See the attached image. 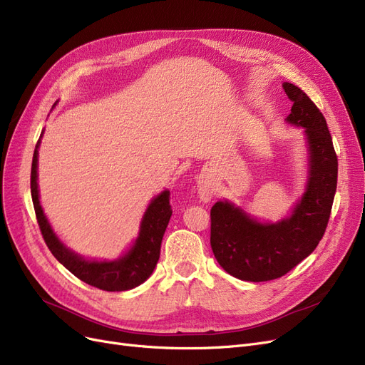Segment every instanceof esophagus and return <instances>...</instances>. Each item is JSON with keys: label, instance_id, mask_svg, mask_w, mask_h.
<instances>
[{"label": "esophagus", "instance_id": "34e87169", "mask_svg": "<svg viewBox=\"0 0 365 365\" xmlns=\"http://www.w3.org/2000/svg\"><path fill=\"white\" fill-rule=\"evenodd\" d=\"M215 195V185L210 180H201L198 185V197L201 201H210Z\"/></svg>", "mask_w": 365, "mask_h": 365}]
</instances>
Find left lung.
<instances>
[{"label":"left lung","mask_w":365,"mask_h":365,"mask_svg":"<svg viewBox=\"0 0 365 365\" xmlns=\"http://www.w3.org/2000/svg\"><path fill=\"white\" fill-rule=\"evenodd\" d=\"M293 102L287 123L304 128L309 168L305 192L289 218L259 222L230 201L210 210V245L225 272L244 281L286 275L312 254L325 235L336 190L339 160L327 120L314 102L290 83L282 84Z\"/></svg>","instance_id":"8db88e82"}]
</instances>
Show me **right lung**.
Instances as JSON below:
<instances>
[{"instance_id":"1","label":"right lung","mask_w":365,"mask_h":365,"mask_svg":"<svg viewBox=\"0 0 365 365\" xmlns=\"http://www.w3.org/2000/svg\"><path fill=\"white\" fill-rule=\"evenodd\" d=\"M38 145L40 140L36 144L31 164V197L40 232H42V236L53 257L81 281L101 290L123 292L143 284L152 275L159 260L162 237H164L173 213L170 205V191L165 190L164 192H160L148 205L140 225L138 237L125 255L113 262L86 260L61 244L51 228L42 206H40L37 187Z\"/></svg>"}]
</instances>
